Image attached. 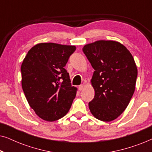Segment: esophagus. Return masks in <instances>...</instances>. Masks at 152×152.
Instances as JSON below:
<instances>
[{
    "mask_svg": "<svg viewBox=\"0 0 152 152\" xmlns=\"http://www.w3.org/2000/svg\"><path fill=\"white\" fill-rule=\"evenodd\" d=\"M78 88H79V90H80V91H82L83 88H84V85H83V84L80 85V86H79V87H78Z\"/></svg>",
    "mask_w": 152,
    "mask_h": 152,
    "instance_id": "obj_1",
    "label": "esophagus"
}]
</instances>
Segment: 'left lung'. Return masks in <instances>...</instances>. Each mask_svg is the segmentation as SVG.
<instances>
[{
    "mask_svg": "<svg viewBox=\"0 0 152 152\" xmlns=\"http://www.w3.org/2000/svg\"><path fill=\"white\" fill-rule=\"evenodd\" d=\"M82 50L95 70V96L88 103L93 116L110 122L121 115L134 95L138 70L127 48L114 41H97Z\"/></svg>",
    "mask_w": 152,
    "mask_h": 152,
    "instance_id": "left-lung-1",
    "label": "left lung"
}]
</instances>
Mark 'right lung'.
<instances>
[{
    "label": "right lung",
    "mask_w": 152,
    "mask_h": 152,
    "mask_svg": "<svg viewBox=\"0 0 152 152\" xmlns=\"http://www.w3.org/2000/svg\"><path fill=\"white\" fill-rule=\"evenodd\" d=\"M75 45L41 43L32 47L20 70L22 88L30 107L41 119L53 122L63 118L76 96L64 67Z\"/></svg>",
    "instance_id": "right-lung-1"
}]
</instances>
